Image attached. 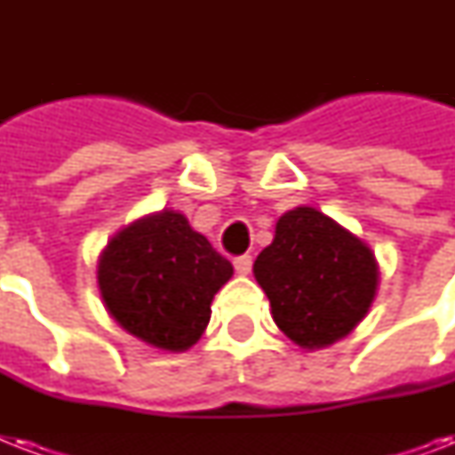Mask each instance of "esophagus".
Listing matches in <instances>:
<instances>
[{
	"label": "esophagus",
	"mask_w": 455,
	"mask_h": 455,
	"mask_svg": "<svg viewBox=\"0 0 455 455\" xmlns=\"http://www.w3.org/2000/svg\"><path fill=\"white\" fill-rule=\"evenodd\" d=\"M234 269H235V274H241V276H248L250 269H252V257H250V255L235 257Z\"/></svg>",
	"instance_id": "34e87169"
}]
</instances>
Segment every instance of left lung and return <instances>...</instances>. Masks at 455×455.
Instances as JSON below:
<instances>
[{
	"label": "left lung",
	"instance_id": "1",
	"mask_svg": "<svg viewBox=\"0 0 455 455\" xmlns=\"http://www.w3.org/2000/svg\"><path fill=\"white\" fill-rule=\"evenodd\" d=\"M252 271L276 325L304 349L345 338L378 288L371 248L314 207H295L278 220L274 243Z\"/></svg>",
	"mask_w": 455,
	"mask_h": 455
}]
</instances>
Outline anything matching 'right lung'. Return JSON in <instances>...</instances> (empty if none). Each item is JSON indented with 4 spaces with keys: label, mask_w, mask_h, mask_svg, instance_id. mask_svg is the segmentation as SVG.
I'll return each instance as SVG.
<instances>
[{
    "label": "right lung",
    "mask_w": 455,
    "mask_h": 455,
    "mask_svg": "<svg viewBox=\"0 0 455 455\" xmlns=\"http://www.w3.org/2000/svg\"><path fill=\"white\" fill-rule=\"evenodd\" d=\"M234 267L174 210L134 221L99 259V291L124 331L148 345L184 352L210 323L214 292Z\"/></svg>",
    "instance_id": "add662e5"
}]
</instances>
